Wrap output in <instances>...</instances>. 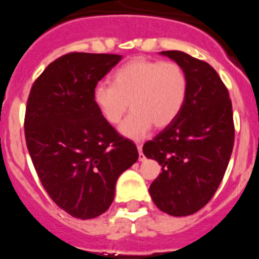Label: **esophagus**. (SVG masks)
I'll list each match as a JSON object with an SVG mask.
<instances>
[{
	"instance_id": "1",
	"label": "esophagus",
	"mask_w": 259,
	"mask_h": 259,
	"mask_svg": "<svg viewBox=\"0 0 259 259\" xmlns=\"http://www.w3.org/2000/svg\"><path fill=\"white\" fill-rule=\"evenodd\" d=\"M137 150H139V161L143 162L145 159V157L143 154V145L141 144H137Z\"/></svg>"
}]
</instances>
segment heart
Masks as SVG:
<instances>
[{"label":"heart","instance_id":"obj_1","mask_svg":"<svg viewBox=\"0 0 259 259\" xmlns=\"http://www.w3.org/2000/svg\"><path fill=\"white\" fill-rule=\"evenodd\" d=\"M187 93V75L178 63L135 57L115 70L111 85H96L93 102L109 124H118L131 107L132 113L119 132L139 140L153 125L166 128L172 124L184 107Z\"/></svg>","mask_w":259,"mask_h":259}]
</instances>
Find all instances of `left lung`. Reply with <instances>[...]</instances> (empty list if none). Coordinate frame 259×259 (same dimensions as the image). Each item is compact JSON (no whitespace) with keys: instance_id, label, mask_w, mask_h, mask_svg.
Segmentation results:
<instances>
[{"instance_id":"obj_1","label":"left lung","mask_w":259,"mask_h":259,"mask_svg":"<svg viewBox=\"0 0 259 259\" xmlns=\"http://www.w3.org/2000/svg\"><path fill=\"white\" fill-rule=\"evenodd\" d=\"M161 54L184 70L188 93L175 122L144 144L143 152L162 166L149 188L155 206L185 217L211 200L227 170L235 140L232 104L209 63L179 50Z\"/></svg>"}]
</instances>
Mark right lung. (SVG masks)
Masks as SVG:
<instances>
[{"label":"right lung","instance_id":"obj_1","mask_svg":"<svg viewBox=\"0 0 259 259\" xmlns=\"http://www.w3.org/2000/svg\"><path fill=\"white\" fill-rule=\"evenodd\" d=\"M120 59L68 53L45 68L29 92L24 118L29 155L49 197L75 218L106 211L119 175L139 158L136 145L93 102V89Z\"/></svg>","mask_w":259,"mask_h":259}]
</instances>
